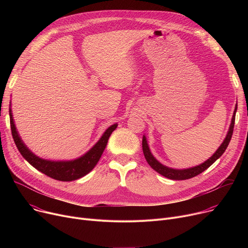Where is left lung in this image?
<instances>
[{"label":"left lung","instance_id":"1","mask_svg":"<svg viewBox=\"0 0 248 248\" xmlns=\"http://www.w3.org/2000/svg\"><path fill=\"white\" fill-rule=\"evenodd\" d=\"M236 109H237V104L235 106V109H234V112H233V116H232V124H231V126H230L229 132H228V134H227V136L224 140V142L221 144V146L215 152V154L212 156L210 159H208L206 162H204L203 164H201L199 166H196V167H193V168H190V169H186V170H174V169H170V168H168L166 166H163L151 154V152L149 150V147H148V144H147L146 138H145V136H143L142 150H143V154H144V157H145L147 163L149 164V166L153 170H155L157 172H159L160 174L164 175L165 178H168L170 180L183 181V180H188V179L194 178V176H196L197 174H199L202 171H204L205 170H207L217 159H219L224 154V152L226 151V149H227V147L230 143V141L232 139V132H233Z\"/></svg>","mask_w":248,"mask_h":248}]
</instances>
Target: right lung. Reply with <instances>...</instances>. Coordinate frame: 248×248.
Instances as JSON below:
<instances>
[{"mask_svg": "<svg viewBox=\"0 0 248 248\" xmlns=\"http://www.w3.org/2000/svg\"><path fill=\"white\" fill-rule=\"evenodd\" d=\"M10 121H11V129L15 143L22 155V157L35 169H37L44 174L50 176V178L61 181V182H72L78 179L82 178L85 174L93 170L98 161L100 160L106 146L108 143V139L112 132L117 128L118 124H115L111 125L107 130L105 131L101 139L98 142L82 157L69 162H53L43 160L35 156L32 152L28 150V148L23 144L22 140L20 139L16 125L14 124L12 111L10 108Z\"/></svg>", "mask_w": 248, "mask_h": 248, "instance_id": "1", "label": "right lung"}]
</instances>
